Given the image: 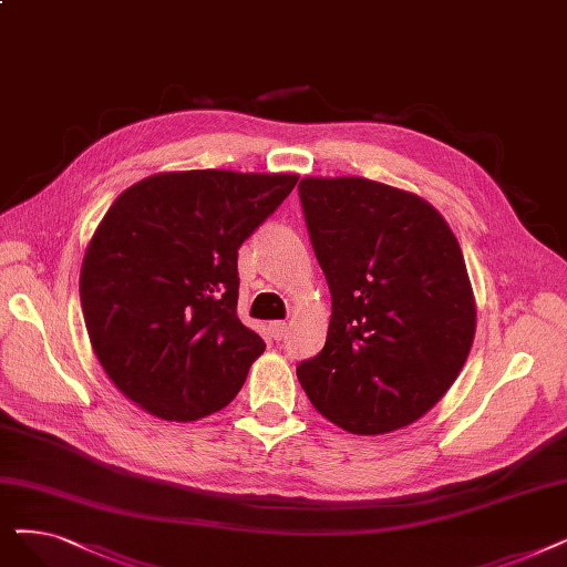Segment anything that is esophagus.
<instances>
[{
  "label": "esophagus",
  "mask_w": 567,
  "mask_h": 567,
  "mask_svg": "<svg viewBox=\"0 0 567 567\" xmlns=\"http://www.w3.org/2000/svg\"><path fill=\"white\" fill-rule=\"evenodd\" d=\"M269 332H271V337H275V339H284L286 332H288V323L286 321H275V323L269 326Z\"/></svg>",
  "instance_id": "34e87169"
}]
</instances>
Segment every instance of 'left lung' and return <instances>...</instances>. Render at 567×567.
I'll return each instance as SVG.
<instances>
[{"instance_id": "8db88e82", "label": "left lung", "mask_w": 567, "mask_h": 567, "mask_svg": "<svg viewBox=\"0 0 567 567\" xmlns=\"http://www.w3.org/2000/svg\"><path fill=\"white\" fill-rule=\"evenodd\" d=\"M298 188L332 296L326 347L298 379L339 427L393 433L433 410L472 349L461 244L423 197L379 181L307 176Z\"/></svg>"}]
</instances>
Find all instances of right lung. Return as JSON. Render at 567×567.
Returning <instances> with one entry per match:
<instances>
[{
    "mask_svg": "<svg viewBox=\"0 0 567 567\" xmlns=\"http://www.w3.org/2000/svg\"><path fill=\"white\" fill-rule=\"evenodd\" d=\"M298 174L163 172L123 190L85 248L81 307L116 389L165 421H197L265 351L237 316V251Z\"/></svg>",
    "mask_w": 567,
    "mask_h": 567,
    "instance_id": "obj_1",
    "label": "right lung"
}]
</instances>
